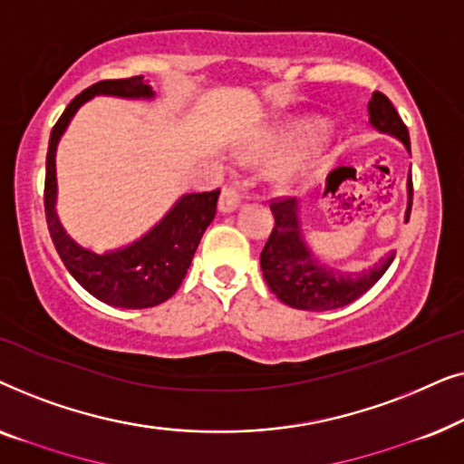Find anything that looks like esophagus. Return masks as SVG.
I'll use <instances>...</instances> for the list:
<instances>
[{
	"mask_svg": "<svg viewBox=\"0 0 464 464\" xmlns=\"http://www.w3.org/2000/svg\"><path fill=\"white\" fill-rule=\"evenodd\" d=\"M240 205V194L234 189L232 186H226L224 189H221V196H219V211L221 213H232L237 211Z\"/></svg>",
	"mask_w": 464,
	"mask_h": 464,
	"instance_id": "34e87169",
	"label": "esophagus"
}]
</instances>
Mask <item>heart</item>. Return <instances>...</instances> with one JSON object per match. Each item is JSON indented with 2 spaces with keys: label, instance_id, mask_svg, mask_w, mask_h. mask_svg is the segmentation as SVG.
<instances>
[{
  "label": "heart",
  "instance_id": "obj_1",
  "mask_svg": "<svg viewBox=\"0 0 464 464\" xmlns=\"http://www.w3.org/2000/svg\"><path fill=\"white\" fill-rule=\"evenodd\" d=\"M321 132V124H302V126H295V129H289L285 130L281 137L276 139L278 148L283 150H291V148H297V145H302L304 141H308V139H313L314 135H319ZM308 170L306 164H302V167H297L294 170V175H304Z\"/></svg>",
  "mask_w": 464,
  "mask_h": 464
}]
</instances>
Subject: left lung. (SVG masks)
Here are the masks:
<instances>
[{
  "label": "left lung",
  "mask_w": 464,
  "mask_h": 464,
  "mask_svg": "<svg viewBox=\"0 0 464 464\" xmlns=\"http://www.w3.org/2000/svg\"><path fill=\"white\" fill-rule=\"evenodd\" d=\"M370 124L373 129L399 139L403 148L410 151V135L403 120L389 99L382 92H373L370 103ZM275 215V227H272L268 243L259 253V264L266 283L278 300L297 310H334L351 304L373 287L380 276L389 270L395 251L380 259L378 264L359 272H346L321 264L313 256L302 232L300 202L295 198H283L270 205ZM411 211V175L408 177V208H405V221L410 219Z\"/></svg>",
  "instance_id": "obj_1"
}]
</instances>
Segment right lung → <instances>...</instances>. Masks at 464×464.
Returning a JSON list of instances; mask_svg holds the SVG:
<instances>
[{"instance_id": "right-lung-1", "label": "right lung", "mask_w": 464, "mask_h": 464, "mask_svg": "<svg viewBox=\"0 0 464 464\" xmlns=\"http://www.w3.org/2000/svg\"><path fill=\"white\" fill-rule=\"evenodd\" d=\"M151 101L156 92L143 75L126 80L99 82L80 92L50 132L46 156V189L44 207L50 237L75 281L97 300L116 308H151L167 302L179 289L200 238L218 211L219 189L183 194L164 218L141 237L113 249H91L82 245L61 224L56 213V148L78 110L94 97Z\"/></svg>"}]
</instances>
